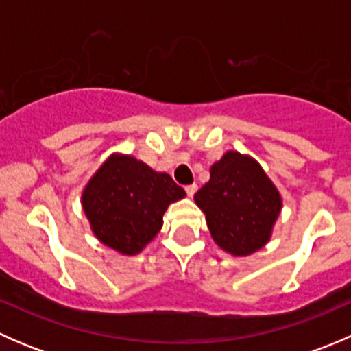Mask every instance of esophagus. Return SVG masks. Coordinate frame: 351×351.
I'll return each instance as SVG.
<instances>
[{"instance_id":"34e87169","label":"esophagus","mask_w":351,"mask_h":351,"mask_svg":"<svg viewBox=\"0 0 351 351\" xmlns=\"http://www.w3.org/2000/svg\"><path fill=\"white\" fill-rule=\"evenodd\" d=\"M197 189H198V186H197V183H192V185H186V186H185V192H186V195H189V197H193V195H195Z\"/></svg>"}]
</instances>
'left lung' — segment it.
Listing matches in <instances>:
<instances>
[{"label": "left lung", "mask_w": 351, "mask_h": 351, "mask_svg": "<svg viewBox=\"0 0 351 351\" xmlns=\"http://www.w3.org/2000/svg\"><path fill=\"white\" fill-rule=\"evenodd\" d=\"M214 241L234 256L268 243L282 198L254 159L228 151L210 168V180L195 193Z\"/></svg>", "instance_id": "obj_1"}]
</instances>
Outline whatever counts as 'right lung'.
I'll list each match as a JSON object with an SVG mask.
<instances>
[{"mask_svg":"<svg viewBox=\"0 0 351 351\" xmlns=\"http://www.w3.org/2000/svg\"><path fill=\"white\" fill-rule=\"evenodd\" d=\"M185 190L132 156H110L83 192L95 236L122 254H137L159 232L162 214Z\"/></svg>","mask_w":351,"mask_h":351,"instance_id":"add662e5","label":"right lung"}]
</instances>
